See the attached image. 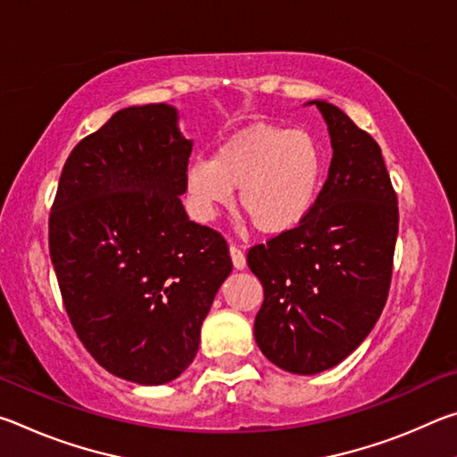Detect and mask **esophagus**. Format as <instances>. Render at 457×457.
Returning a JSON list of instances; mask_svg holds the SVG:
<instances>
[{
  "label": "esophagus",
  "mask_w": 457,
  "mask_h": 457,
  "mask_svg": "<svg viewBox=\"0 0 457 457\" xmlns=\"http://www.w3.org/2000/svg\"><path fill=\"white\" fill-rule=\"evenodd\" d=\"M229 256H231V262H234V268L236 270H244L245 268V256H244V252L239 250V247L229 245Z\"/></svg>",
  "instance_id": "esophagus-1"
}]
</instances>
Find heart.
I'll list each match as a JSON object with an SVG mask.
<instances>
[{"label": "heart", "instance_id": "obj_1", "mask_svg": "<svg viewBox=\"0 0 457 457\" xmlns=\"http://www.w3.org/2000/svg\"><path fill=\"white\" fill-rule=\"evenodd\" d=\"M324 151L304 129L253 125L185 167L183 193L197 221H212L237 191L239 210L260 234L298 228L320 197Z\"/></svg>", "mask_w": 457, "mask_h": 457}]
</instances>
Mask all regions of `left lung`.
Returning a JSON list of instances; mask_svg holds the SVG:
<instances>
[{
	"label": "left lung",
	"mask_w": 457,
	"mask_h": 457,
	"mask_svg": "<svg viewBox=\"0 0 457 457\" xmlns=\"http://www.w3.org/2000/svg\"><path fill=\"white\" fill-rule=\"evenodd\" d=\"M332 159L311 215L247 252L264 286L260 351L294 375L338 365L369 337L389 294L399 210L381 146L327 100Z\"/></svg>",
	"instance_id": "1"
}]
</instances>
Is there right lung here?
Returning a JSON list of instances; mask_svg holds the SVG:
<instances>
[{
  "instance_id": "obj_1",
  "label": "right lung",
  "mask_w": 457,
  "mask_h": 457,
  "mask_svg": "<svg viewBox=\"0 0 457 457\" xmlns=\"http://www.w3.org/2000/svg\"><path fill=\"white\" fill-rule=\"evenodd\" d=\"M193 141L171 104L129 106L74 146L50 213V258L76 335L125 381L163 385L195 359L231 272L226 239L181 204Z\"/></svg>"
}]
</instances>
